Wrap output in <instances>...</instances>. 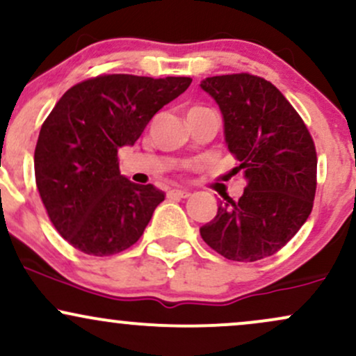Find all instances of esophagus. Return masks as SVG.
<instances>
[{
	"label": "esophagus",
	"instance_id": "34e87169",
	"mask_svg": "<svg viewBox=\"0 0 356 356\" xmlns=\"http://www.w3.org/2000/svg\"><path fill=\"white\" fill-rule=\"evenodd\" d=\"M167 195H169V197L186 199V197H189V195H191V191H187V189H172V191L167 192Z\"/></svg>",
	"mask_w": 356,
	"mask_h": 356
}]
</instances>
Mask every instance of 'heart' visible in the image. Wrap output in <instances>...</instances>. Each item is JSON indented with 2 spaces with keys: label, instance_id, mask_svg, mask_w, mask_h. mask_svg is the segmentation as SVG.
Segmentation results:
<instances>
[{
  "label": "heart",
  "instance_id": "obj_1",
  "mask_svg": "<svg viewBox=\"0 0 356 356\" xmlns=\"http://www.w3.org/2000/svg\"><path fill=\"white\" fill-rule=\"evenodd\" d=\"M195 108H197V107H195Z\"/></svg>",
  "mask_w": 356,
  "mask_h": 356
}]
</instances>
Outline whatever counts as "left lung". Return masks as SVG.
Returning a JSON list of instances; mask_svg holds the SVG:
<instances>
[{"mask_svg": "<svg viewBox=\"0 0 356 356\" xmlns=\"http://www.w3.org/2000/svg\"><path fill=\"white\" fill-rule=\"evenodd\" d=\"M201 88L218 104L224 140L246 179L239 201H219L218 214L201 227V236L231 261L263 259L280 251L313 209V138L271 81L234 73L204 79Z\"/></svg>", "mask_w": 356, "mask_h": 356, "instance_id": "obj_1", "label": "left lung"}]
</instances>
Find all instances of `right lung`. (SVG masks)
Segmentation results:
<instances>
[{
  "label": "right lung",
  "mask_w": 356,
  "mask_h": 356,
  "mask_svg": "<svg viewBox=\"0 0 356 356\" xmlns=\"http://www.w3.org/2000/svg\"><path fill=\"white\" fill-rule=\"evenodd\" d=\"M189 76L104 75L76 83L48 115L35 149V179L48 218L85 254L125 251L144 234L161 189L120 175L117 152L132 147Z\"/></svg>",
  "instance_id": "right-lung-1"
}]
</instances>
